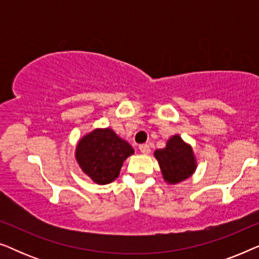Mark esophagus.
<instances>
[{"label": "esophagus", "mask_w": 259, "mask_h": 259, "mask_svg": "<svg viewBox=\"0 0 259 259\" xmlns=\"http://www.w3.org/2000/svg\"><path fill=\"white\" fill-rule=\"evenodd\" d=\"M139 150H140L141 153L148 154V153H150L151 148H150V146H148L147 144H143V145H140V146H139Z\"/></svg>", "instance_id": "1"}]
</instances>
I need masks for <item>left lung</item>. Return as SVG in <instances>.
I'll return each mask as SVG.
<instances>
[{
  "label": "left lung",
  "mask_w": 259,
  "mask_h": 259,
  "mask_svg": "<svg viewBox=\"0 0 259 259\" xmlns=\"http://www.w3.org/2000/svg\"><path fill=\"white\" fill-rule=\"evenodd\" d=\"M154 157L160 166L162 177L169 184L183 182L196 169L192 148L179 136H173L165 148L154 152Z\"/></svg>",
  "instance_id": "8db88e82"
}]
</instances>
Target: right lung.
Instances as JSON below:
<instances>
[{"label": "right lung", "mask_w": 259, "mask_h": 259, "mask_svg": "<svg viewBox=\"0 0 259 259\" xmlns=\"http://www.w3.org/2000/svg\"><path fill=\"white\" fill-rule=\"evenodd\" d=\"M134 153L132 146L111 128H98L84 136L76 146L80 167L97 184L112 183L118 178L123 161Z\"/></svg>", "instance_id": "right-lung-1"}]
</instances>
